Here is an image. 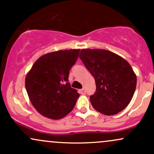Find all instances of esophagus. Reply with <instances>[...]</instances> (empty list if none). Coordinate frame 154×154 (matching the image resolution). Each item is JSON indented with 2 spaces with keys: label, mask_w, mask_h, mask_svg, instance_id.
<instances>
[{
  "label": "esophagus",
  "mask_w": 154,
  "mask_h": 154,
  "mask_svg": "<svg viewBox=\"0 0 154 154\" xmlns=\"http://www.w3.org/2000/svg\"><path fill=\"white\" fill-rule=\"evenodd\" d=\"M79 93H80L82 95H85L86 93V91H85V88H82V89L79 90Z\"/></svg>",
  "instance_id": "1"
}]
</instances>
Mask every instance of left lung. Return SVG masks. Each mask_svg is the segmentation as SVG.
Returning <instances> with one entry per match:
<instances>
[{
  "label": "left lung",
  "instance_id": "obj_1",
  "mask_svg": "<svg viewBox=\"0 0 154 154\" xmlns=\"http://www.w3.org/2000/svg\"><path fill=\"white\" fill-rule=\"evenodd\" d=\"M79 58L95 79L96 91L90 100L95 110L111 116L128 106L137 84L130 63L119 55L103 49H82Z\"/></svg>",
  "mask_w": 154,
  "mask_h": 154
}]
</instances>
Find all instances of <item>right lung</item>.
<instances>
[{
  "mask_svg": "<svg viewBox=\"0 0 154 154\" xmlns=\"http://www.w3.org/2000/svg\"><path fill=\"white\" fill-rule=\"evenodd\" d=\"M79 49L44 54L26 74L25 87L29 100L41 115L60 119L69 114L79 94L68 82L69 72L78 59Z\"/></svg>",
  "mask_w": 154,
  "mask_h": 154,
  "instance_id": "add662e5",
  "label": "right lung"
}]
</instances>
